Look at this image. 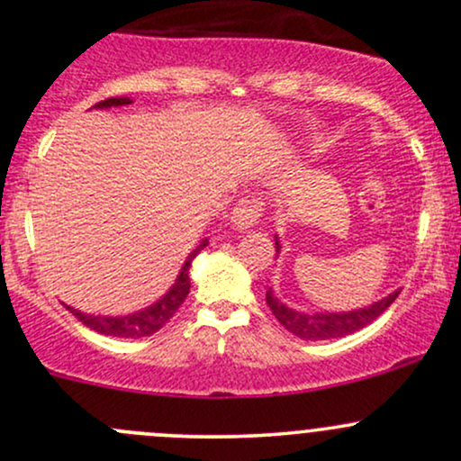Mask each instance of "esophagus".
<instances>
[{
    "label": "esophagus",
    "mask_w": 461,
    "mask_h": 461,
    "mask_svg": "<svg viewBox=\"0 0 461 461\" xmlns=\"http://www.w3.org/2000/svg\"><path fill=\"white\" fill-rule=\"evenodd\" d=\"M262 203L256 197H242L231 210V225L238 230H249L260 221Z\"/></svg>",
    "instance_id": "1"
}]
</instances>
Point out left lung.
Listing matches in <instances>:
<instances>
[{
  "mask_svg": "<svg viewBox=\"0 0 461 461\" xmlns=\"http://www.w3.org/2000/svg\"><path fill=\"white\" fill-rule=\"evenodd\" d=\"M279 251V242H275ZM401 290H394L393 294L373 303L370 308H362L356 312H340V314H333V312H327V314H301V312H294L285 308L284 303H279L277 299L273 297V293L268 290L267 293V303L271 312L275 314L282 325L290 333H294L297 338H303V340H331V338H342L348 336V333L362 330L373 322L377 316H382L390 305L394 303V299L399 297Z\"/></svg>",
  "mask_w": 461,
  "mask_h": 461,
  "instance_id": "left-lung-1",
  "label": "left lung"
}]
</instances>
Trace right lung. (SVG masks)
Instances as JSON below:
<instances>
[{
  "label": "right lung",
  "mask_w": 461,
  "mask_h": 461,
  "mask_svg": "<svg viewBox=\"0 0 461 461\" xmlns=\"http://www.w3.org/2000/svg\"><path fill=\"white\" fill-rule=\"evenodd\" d=\"M125 104H131L128 97H110V99H104V102L95 104L93 108H113V105H125ZM205 245H208V242L203 240L197 249H194L193 253H190L186 264L182 267V273H179L176 284H173V288L168 290V293L164 294V297L158 301V303L149 305V308L134 312V314H128V316H91V314H82V312L68 308V305H67V310L71 312V314L76 316L79 322H84L86 327H91L93 331L104 333V336H114V338H145V336H151V333L162 330V327L173 319V314H176V312L179 310V305H182L184 299L188 297V293H190V277H188L190 262H193V258L197 256V253Z\"/></svg>",
  "instance_id": "obj_1"
}]
</instances>
